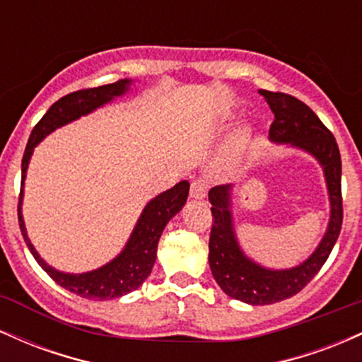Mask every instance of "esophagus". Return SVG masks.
<instances>
[{"mask_svg": "<svg viewBox=\"0 0 362 362\" xmlns=\"http://www.w3.org/2000/svg\"><path fill=\"white\" fill-rule=\"evenodd\" d=\"M207 194V180L204 178H197V180H194L192 184H190V197L192 199H204Z\"/></svg>", "mask_w": 362, "mask_h": 362, "instance_id": "1", "label": "esophagus"}]
</instances>
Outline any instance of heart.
Listing matches in <instances>:
<instances>
[{
    "label": "heart",
    "instance_id": "obj_1",
    "mask_svg": "<svg viewBox=\"0 0 362 362\" xmlns=\"http://www.w3.org/2000/svg\"><path fill=\"white\" fill-rule=\"evenodd\" d=\"M233 119H235L233 114L221 115V119H219V127H221V129L230 127V124L233 122ZM250 138H252L250 127L243 126V127L236 129V131L233 132V136L228 139L226 146H224L223 153H221V161H223L224 167L235 168L236 165L240 163L243 153L247 151L248 143H250Z\"/></svg>",
    "mask_w": 362,
    "mask_h": 362
}]
</instances>
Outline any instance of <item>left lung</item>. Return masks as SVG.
I'll list each match as a JSON object with an SVG mask.
<instances>
[{"label":"left lung","instance_id":"1","mask_svg":"<svg viewBox=\"0 0 362 362\" xmlns=\"http://www.w3.org/2000/svg\"><path fill=\"white\" fill-rule=\"evenodd\" d=\"M260 93L274 114L269 141L306 153L322 167L330 216L325 233L308 259L289 269H271L247 255L236 235L233 213L236 185H218L209 190V202L213 206L209 238L211 272L228 296L252 306L272 305L300 293L327 262L342 228V161L335 138L317 114L298 98L267 90H260Z\"/></svg>","mask_w":362,"mask_h":362}]
</instances>
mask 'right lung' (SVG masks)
Segmentation results:
<instances>
[{"instance_id":"1","label":"right lung","mask_w":362,"mask_h":362,"mask_svg":"<svg viewBox=\"0 0 362 362\" xmlns=\"http://www.w3.org/2000/svg\"><path fill=\"white\" fill-rule=\"evenodd\" d=\"M134 86V80H119L110 85L98 86V88L80 90L74 93L66 95L61 100H57L54 105L45 112V115L40 119L32 131L30 139H28L27 148H25L23 160H22V190H20V202H18V223L22 230L23 240L27 243L37 264L49 274V277L57 282L61 288L71 291L78 296L86 298V300H114L124 294L132 293L148 279L151 274L153 265L156 262V250L160 236L163 233L170 219L177 216L185 206L187 195H189V182L182 180L172 189L158 194L151 201L144 206L141 211L138 221L132 228L126 245L114 259L100 265L98 269L86 272H62L59 269L52 267L45 262L40 253L35 250L34 243L30 242L25 228L22 206H23V187L25 178H27V170L30 165L34 149L40 141L47 138L51 132L62 126H68L73 120L91 114L97 109H102L107 103L117 100V98L127 95Z\"/></svg>"}]
</instances>
